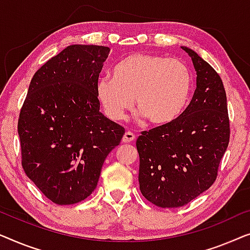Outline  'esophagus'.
I'll return each mask as SVG.
<instances>
[{
    "label": "esophagus",
    "mask_w": 250,
    "mask_h": 250,
    "mask_svg": "<svg viewBox=\"0 0 250 250\" xmlns=\"http://www.w3.org/2000/svg\"><path fill=\"white\" fill-rule=\"evenodd\" d=\"M135 138H136V136L133 135L132 132L126 131L125 135H124V137H122V142H124L125 144H128V143L133 142V140H135Z\"/></svg>",
    "instance_id": "esophagus-1"
}]
</instances>
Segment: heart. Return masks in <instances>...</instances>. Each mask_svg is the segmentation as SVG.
Instances as JSON below:
<instances>
[{
	"mask_svg": "<svg viewBox=\"0 0 250 250\" xmlns=\"http://www.w3.org/2000/svg\"><path fill=\"white\" fill-rule=\"evenodd\" d=\"M191 88L192 75L184 61L159 54L135 53L115 65L113 77L98 79L96 96L112 120H122L135 98L139 117L162 126L180 118Z\"/></svg>",
	"mask_w": 250,
	"mask_h": 250,
	"instance_id": "1",
	"label": "heart"
}]
</instances>
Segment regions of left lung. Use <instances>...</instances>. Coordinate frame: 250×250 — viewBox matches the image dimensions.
Returning <instances> with one entry per match:
<instances>
[{
  "mask_svg": "<svg viewBox=\"0 0 250 250\" xmlns=\"http://www.w3.org/2000/svg\"><path fill=\"white\" fill-rule=\"evenodd\" d=\"M196 70V90L180 118L143 131L137 139L139 188L163 208L181 207L207 190L230 139L227 95L219 73L195 51L182 46Z\"/></svg>",
  "mask_w": 250,
  "mask_h": 250,
  "instance_id": "8db88e82",
  "label": "left lung"
}]
</instances>
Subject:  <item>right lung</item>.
<instances>
[{"label":"right lung","mask_w":250,"mask_h":250,"mask_svg":"<svg viewBox=\"0 0 250 250\" xmlns=\"http://www.w3.org/2000/svg\"><path fill=\"white\" fill-rule=\"evenodd\" d=\"M110 47L70 45L41 66L21 107L18 133L27 177L52 202L71 205L96 188L125 128L100 112L96 83Z\"/></svg>","instance_id":"add662e5"}]
</instances>
